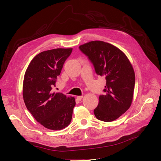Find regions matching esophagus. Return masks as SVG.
I'll return each instance as SVG.
<instances>
[{
    "mask_svg": "<svg viewBox=\"0 0 161 161\" xmlns=\"http://www.w3.org/2000/svg\"><path fill=\"white\" fill-rule=\"evenodd\" d=\"M82 97H83V96H82V95H81V96H77L76 98H77V99L79 100V101H80L82 99Z\"/></svg>",
    "mask_w": 161,
    "mask_h": 161,
    "instance_id": "esophagus-1",
    "label": "esophagus"
}]
</instances>
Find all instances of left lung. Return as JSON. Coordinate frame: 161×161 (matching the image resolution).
I'll use <instances>...</instances> for the list:
<instances>
[{"label":"left lung","mask_w":161,"mask_h":161,"mask_svg":"<svg viewBox=\"0 0 161 161\" xmlns=\"http://www.w3.org/2000/svg\"><path fill=\"white\" fill-rule=\"evenodd\" d=\"M88 56L96 73L104 76V95L99 96L94 109L96 118L109 122L124 114L131 106L135 85V73L125 53L118 47L102 41H92L79 46Z\"/></svg>","instance_id":"8db88e82"}]
</instances>
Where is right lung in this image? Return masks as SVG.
Here are the masks:
<instances>
[{"mask_svg":"<svg viewBox=\"0 0 161 161\" xmlns=\"http://www.w3.org/2000/svg\"><path fill=\"white\" fill-rule=\"evenodd\" d=\"M72 48H57L42 52L29 64L24 76L23 97L27 109L45 128L60 130L70 123L75 97L52 92Z\"/></svg>","mask_w":161,"mask_h":161,"instance_id":"obj_1","label":"right lung"}]
</instances>
